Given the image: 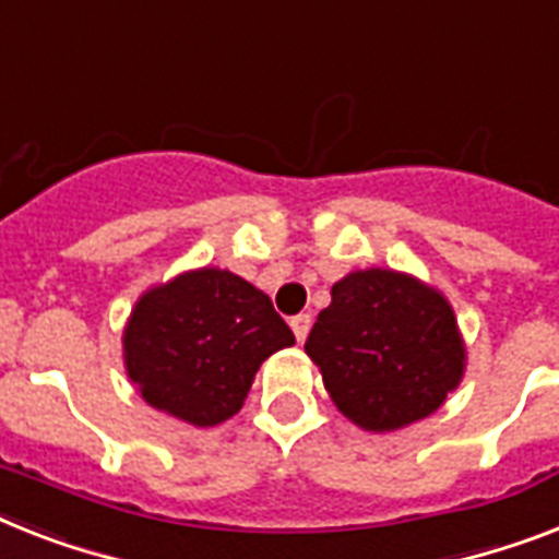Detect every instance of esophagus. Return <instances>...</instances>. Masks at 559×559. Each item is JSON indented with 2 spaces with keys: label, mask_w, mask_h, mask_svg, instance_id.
Returning a JSON list of instances; mask_svg holds the SVG:
<instances>
[{
  "label": "esophagus",
  "mask_w": 559,
  "mask_h": 559,
  "mask_svg": "<svg viewBox=\"0 0 559 559\" xmlns=\"http://www.w3.org/2000/svg\"><path fill=\"white\" fill-rule=\"evenodd\" d=\"M289 326H293L295 338H298V342H304V338L310 335L312 319H310V316H307V312H301V316H293V319H289Z\"/></svg>",
  "instance_id": "esophagus-1"
}]
</instances>
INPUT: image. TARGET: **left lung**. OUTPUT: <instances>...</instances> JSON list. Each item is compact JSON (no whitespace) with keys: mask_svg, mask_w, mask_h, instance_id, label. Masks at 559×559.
Instances as JSON below:
<instances>
[{"mask_svg":"<svg viewBox=\"0 0 559 559\" xmlns=\"http://www.w3.org/2000/svg\"><path fill=\"white\" fill-rule=\"evenodd\" d=\"M304 350L335 407L376 433L430 416L465 370L451 304L393 270L350 272L333 284Z\"/></svg>","mask_w":559,"mask_h":559,"instance_id":"left-lung-1","label":"left lung"}]
</instances>
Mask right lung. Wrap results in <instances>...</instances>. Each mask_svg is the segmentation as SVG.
I'll use <instances>...</instances> for the list:
<instances>
[{
  "instance_id": "obj_1",
  "label": "right lung",
  "mask_w": 559,
  "mask_h": 559,
  "mask_svg": "<svg viewBox=\"0 0 559 559\" xmlns=\"http://www.w3.org/2000/svg\"><path fill=\"white\" fill-rule=\"evenodd\" d=\"M289 344L293 330L261 289L209 266L148 289L122 335L143 399L198 428L235 416L258 367Z\"/></svg>"
}]
</instances>
